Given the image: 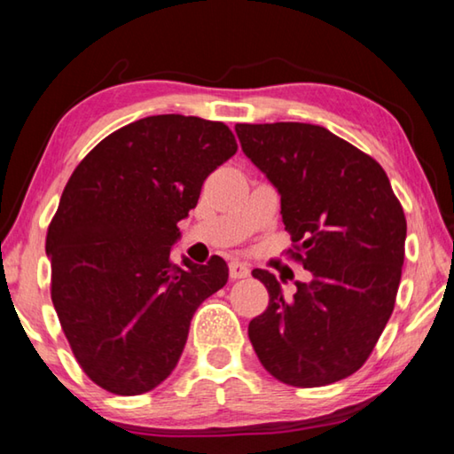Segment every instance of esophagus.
I'll return each instance as SVG.
<instances>
[{"label":"esophagus","instance_id":"esophagus-1","mask_svg":"<svg viewBox=\"0 0 454 454\" xmlns=\"http://www.w3.org/2000/svg\"><path fill=\"white\" fill-rule=\"evenodd\" d=\"M230 278L232 280H240V278H248L250 270L248 266H244L242 262H230Z\"/></svg>","mask_w":454,"mask_h":454}]
</instances>
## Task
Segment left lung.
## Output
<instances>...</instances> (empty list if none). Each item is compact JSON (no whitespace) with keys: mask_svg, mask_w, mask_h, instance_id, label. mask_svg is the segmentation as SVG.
Here are the masks:
<instances>
[{"mask_svg":"<svg viewBox=\"0 0 454 454\" xmlns=\"http://www.w3.org/2000/svg\"><path fill=\"white\" fill-rule=\"evenodd\" d=\"M242 150L280 192L286 254L314 278L286 301L268 270L252 276L268 309L248 336L274 379L326 387L356 372L393 314L404 262L406 218L374 158L322 126L236 124Z\"/></svg>","mask_w":454,"mask_h":454,"instance_id":"obj_1","label":"left lung"}]
</instances>
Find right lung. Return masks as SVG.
<instances>
[{
  "label": "right lung",
  "mask_w": 454,
  "mask_h": 454,
  "mask_svg": "<svg viewBox=\"0 0 454 454\" xmlns=\"http://www.w3.org/2000/svg\"><path fill=\"white\" fill-rule=\"evenodd\" d=\"M236 150L224 121L164 114L106 136L67 180L45 238L51 302L82 371L107 393L166 380L196 309L226 284L220 256L178 266L170 248Z\"/></svg>",
  "instance_id": "obj_1"
}]
</instances>
